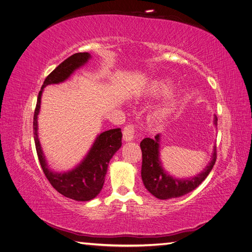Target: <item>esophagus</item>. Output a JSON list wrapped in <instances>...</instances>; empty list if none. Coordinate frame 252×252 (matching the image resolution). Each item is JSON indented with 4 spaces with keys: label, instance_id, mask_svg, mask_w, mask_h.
I'll use <instances>...</instances> for the list:
<instances>
[{
    "label": "esophagus",
    "instance_id": "1",
    "mask_svg": "<svg viewBox=\"0 0 252 252\" xmlns=\"http://www.w3.org/2000/svg\"><path fill=\"white\" fill-rule=\"evenodd\" d=\"M134 127L132 125H127L123 130V139L125 142H131L134 138Z\"/></svg>",
    "mask_w": 252,
    "mask_h": 252
}]
</instances>
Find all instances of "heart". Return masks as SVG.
Listing matches in <instances>:
<instances>
[{"instance_id":"1","label":"heart","mask_w":252,"mask_h":252,"mask_svg":"<svg viewBox=\"0 0 252 252\" xmlns=\"http://www.w3.org/2000/svg\"><path fill=\"white\" fill-rule=\"evenodd\" d=\"M171 82L167 79H158L151 81L145 90V94L148 97L158 98L168 94L171 90ZM175 102L173 100H169L165 104L161 105L154 113V120L157 123H163L167 119L170 117L173 112Z\"/></svg>"}]
</instances>
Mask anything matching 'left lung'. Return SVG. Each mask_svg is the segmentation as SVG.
<instances>
[{"instance_id": "8db88e82", "label": "left lung", "mask_w": 252, "mask_h": 252, "mask_svg": "<svg viewBox=\"0 0 252 252\" xmlns=\"http://www.w3.org/2000/svg\"><path fill=\"white\" fill-rule=\"evenodd\" d=\"M213 124L218 125V118L215 116ZM159 142L161 135L157 134L155 139H144L140 146L142 150V171L141 177L144 186L148 191L159 200H169L180 197L192 191L207 178L216 163L217 151L213 147L210 162L204 170L192 178L179 179L174 178L163 168L159 158Z\"/></svg>"}]
</instances>
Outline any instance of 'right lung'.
Listing matches in <instances>:
<instances>
[{
  "label": "right lung",
  "mask_w": 252,
  "mask_h": 252,
  "mask_svg": "<svg viewBox=\"0 0 252 252\" xmlns=\"http://www.w3.org/2000/svg\"><path fill=\"white\" fill-rule=\"evenodd\" d=\"M90 58L91 56L88 52L74 53L66 59L63 63H61L45 79L37 95L33 116L35 149L45 175L58 192L68 199L81 202L93 200L101 192L110 159L122 146L121 128L110 129V130L97 134L88 154L74 168L64 172H57L49 168L42 150L39 135H37V116L41 109V97L44 88L51 84L65 82L75 70L85 65Z\"/></svg>",
  "instance_id": "obj_1"
}]
</instances>
